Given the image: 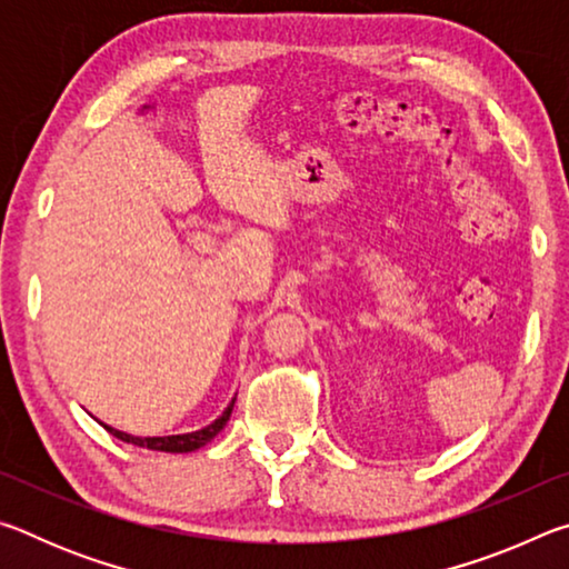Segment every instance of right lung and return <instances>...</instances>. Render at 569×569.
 <instances>
[{"label": "right lung", "instance_id": "add662e5", "mask_svg": "<svg viewBox=\"0 0 569 569\" xmlns=\"http://www.w3.org/2000/svg\"><path fill=\"white\" fill-rule=\"evenodd\" d=\"M233 403L236 397L230 399V403L226 407V411L220 413L216 421H210L208 427L198 429V431H188V435H170V437H132L128 431H120V429H112L108 423H102L104 429L110 431L112 437H118L122 441H128V445L134 447H142V449H152V451H170V455H186V451H196L200 447H206L210 439L218 437V431L226 427L228 419H230V411H233Z\"/></svg>", "mask_w": 569, "mask_h": 569}]
</instances>
